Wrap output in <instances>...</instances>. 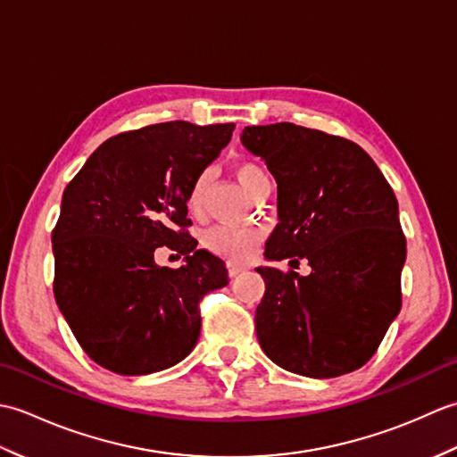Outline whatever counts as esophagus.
Here are the masks:
<instances>
[{
  "label": "esophagus",
  "instance_id": "obj_1",
  "mask_svg": "<svg viewBox=\"0 0 457 457\" xmlns=\"http://www.w3.org/2000/svg\"><path fill=\"white\" fill-rule=\"evenodd\" d=\"M247 267L245 265H239V263H234V261H229L228 263V273H229V277H237L239 273H244Z\"/></svg>",
  "mask_w": 457,
  "mask_h": 457
}]
</instances>
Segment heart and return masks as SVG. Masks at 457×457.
Wrapping results in <instances>:
<instances>
[{
  "mask_svg": "<svg viewBox=\"0 0 457 457\" xmlns=\"http://www.w3.org/2000/svg\"><path fill=\"white\" fill-rule=\"evenodd\" d=\"M234 174L237 182L244 187L247 194L253 196L255 190L263 182H269L267 172L263 167H259L257 162L241 161L234 167ZM210 184V170H202L194 182L190 184L188 190V208L192 212H200L204 206V198H206V190ZM263 239V231L255 228H234V226H213L206 234H204L202 241L204 247L212 253L220 257H226L231 261H245L255 253L257 245Z\"/></svg>",
  "mask_w": 457,
  "mask_h": 457,
  "instance_id": "heart-1",
  "label": "heart"
}]
</instances>
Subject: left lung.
<instances>
[{
	"label": "left lung",
	"mask_w": 457,
	"mask_h": 457,
	"mask_svg": "<svg viewBox=\"0 0 457 457\" xmlns=\"http://www.w3.org/2000/svg\"><path fill=\"white\" fill-rule=\"evenodd\" d=\"M241 143L277 180L278 223L265 257L312 267L308 277L257 269L265 280L259 344L287 371L352 373L375 355L403 303L406 237L391 184L339 135L283 121L249 125Z\"/></svg>",
	"instance_id": "1"
}]
</instances>
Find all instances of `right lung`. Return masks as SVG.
<instances>
[{
    "label": "right lung",
    "instance_id": "obj_1",
    "mask_svg": "<svg viewBox=\"0 0 457 457\" xmlns=\"http://www.w3.org/2000/svg\"><path fill=\"white\" fill-rule=\"evenodd\" d=\"M236 125L154 123L104 141L62 194L53 229L54 298L80 347L118 375L177 365L200 336V303L226 263L188 234V190ZM169 246L187 257L159 268Z\"/></svg>",
    "mask_w": 457,
    "mask_h": 457
}]
</instances>
